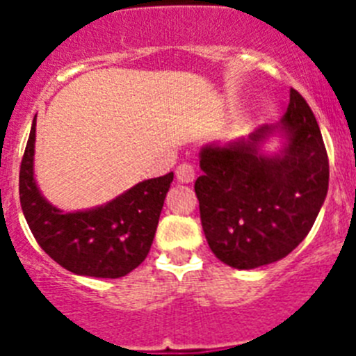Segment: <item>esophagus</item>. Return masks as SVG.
I'll list each match as a JSON object with an SVG mask.
<instances>
[{"label": "esophagus", "instance_id": "obj_1", "mask_svg": "<svg viewBox=\"0 0 356 356\" xmlns=\"http://www.w3.org/2000/svg\"><path fill=\"white\" fill-rule=\"evenodd\" d=\"M194 176H196V171L191 163H180L176 168V180L180 184H191V181H194Z\"/></svg>", "mask_w": 356, "mask_h": 356}]
</instances>
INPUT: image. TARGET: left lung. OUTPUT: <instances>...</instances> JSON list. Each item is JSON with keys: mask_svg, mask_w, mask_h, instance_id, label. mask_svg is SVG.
<instances>
[{"mask_svg": "<svg viewBox=\"0 0 356 356\" xmlns=\"http://www.w3.org/2000/svg\"><path fill=\"white\" fill-rule=\"evenodd\" d=\"M280 133L284 146H261ZM203 175L194 184L201 226L217 259L254 269L284 259L308 235L328 193L330 165L319 124L305 97L291 89L278 124H264L248 139L207 144Z\"/></svg>", "mask_w": 356, "mask_h": 356, "instance_id": "left-lung-1", "label": "left lung"}]
</instances>
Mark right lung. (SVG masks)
<instances>
[{
    "instance_id": "right-lung-1",
    "label": "right lung",
    "mask_w": 356,
    "mask_h": 356,
    "mask_svg": "<svg viewBox=\"0 0 356 356\" xmlns=\"http://www.w3.org/2000/svg\"><path fill=\"white\" fill-rule=\"evenodd\" d=\"M33 155L35 119L19 171V197L39 246L56 264L80 276L121 278L139 267L155 238L172 172L139 181L105 205L64 212L37 187Z\"/></svg>"
}]
</instances>
